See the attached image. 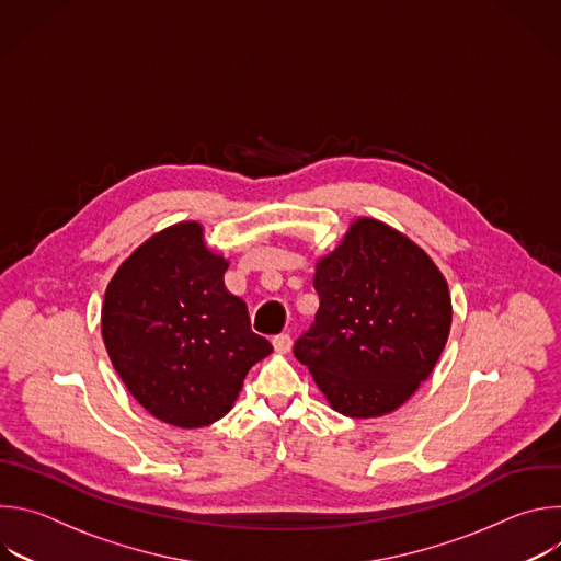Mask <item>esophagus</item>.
Instances as JSON below:
<instances>
[{
	"mask_svg": "<svg viewBox=\"0 0 561 561\" xmlns=\"http://www.w3.org/2000/svg\"><path fill=\"white\" fill-rule=\"evenodd\" d=\"M290 344H293V340H290L288 333H279V335L273 337V346H275L277 353H288V351H290Z\"/></svg>",
	"mask_w": 561,
	"mask_h": 561,
	"instance_id": "1",
	"label": "esophagus"
}]
</instances>
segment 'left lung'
<instances>
[{
    "label": "left lung",
    "instance_id": "left-lung-1",
    "mask_svg": "<svg viewBox=\"0 0 561 561\" xmlns=\"http://www.w3.org/2000/svg\"><path fill=\"white\" fill-rule=\"evenodd\" d=\"M314 322L293 346L331 407L346 417H379L433 373L448 333L444 275L409 237L357 219L337 251L317 262Z\"/></svg>",
    "mask_w": 561,
    "mask_h": 561
}]
</instances>
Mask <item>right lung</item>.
<instances>
[{"label":"right lung","mask_w":561,"mask_h":561,"mask_svg":"<svg viewBox=\"0 0 561 561\" xmlns=\"http://www.w3.org/2000/svg\"><path fill=\"white\" fill-rule=\"evenodd\" d=\"M197 221L152 234L115 273L102 308L111 362L157 420L199 428L221 420L273 346L224 286L228 262Z\"/></svg>","instance_id":"right-lung-1"}]
</instances>
